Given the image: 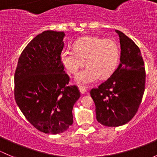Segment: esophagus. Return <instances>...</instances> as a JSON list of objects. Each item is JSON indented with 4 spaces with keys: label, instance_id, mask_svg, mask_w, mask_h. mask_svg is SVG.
Returning <instances> with one entry per match:
<instances>
[{
    "label": "esophagus",
    "instance_id": "34e87169",
    "mask_svg": "<svg viewBox=\"0 0 157 157\" xmlns=\"http://www.w3.org/2000/svg\"><path fill=\"white\" fill-rule=\"evenodd\" d=\"M79 90H80L81 94H84V93H86V91H87V90H86L84 86H79Z\"/></svg>",
    "mask_w": 157,
    "mask_h": 157
}]
</instances>
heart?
Masks as SVG:
<instances>
[{
	"label": "heart",
	"mask_w": 157,
	"mask_h": 157,
	"mask_svg": "<svg viewBox=\"0 0 157 157\" xmlns=\"http://www.w3.org/2000/svg\"><path fill=\"white\" fill-rule=\"evenodd\" d=\"M74 51L64 49L60 58L65 69L73 74L85 64H87L77 75L81 84H89L101 77H108L114 72L119 59V47L113 39L97 36H84L74 44Z\"/></svg>",
	"instance_id": "obj_1"
}]
</instances>
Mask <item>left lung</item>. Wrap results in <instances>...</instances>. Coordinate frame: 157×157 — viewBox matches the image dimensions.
Here are the masks:
<instances>
[{
  "label": "left lung",
  "mask_w": 157,
  "mask_h": 157,
  "mask_svg": "<svg viewBox=\"0 0 157 157\" xmlns=\"http://www.w3.org/2000/svg\"><path fill=\"white\" fill-rule=\"evenodd\" d=\"M118 67L107 80L90 90L96 119L102 125L118 127L131 121L138 110L145 90L146 73L140 48L119 30Z\"/></svg>",
  "instance_id": "8db88e82"
}]
</instances>
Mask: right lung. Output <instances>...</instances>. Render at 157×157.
I'll use <instances>...</instances> for the list:
<instances>
[{
  "label": "right lung",
  "mask_w": 157,
  "mask_h": 157,
  "mask_svg": "<svg viewBox=\"0 0 157 157\" xmlns=\"http://www.w3.org/2000/svg\"><path fill=\"white\" fill-rule=\"evenodd\" d=\"M64 32L47 30L23 49L14 74V96L26 119L45 134L65 131L73 124L72 110L80 93L69 86L60 55Z\"/></svg>",
  "instance_id": "1"
}]
</instances>
